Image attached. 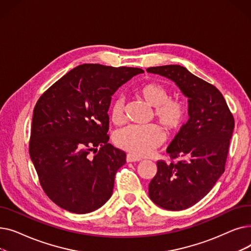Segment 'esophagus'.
Returning <instances> with one entry per match:
<instances>
[{
  "label": "esophagus",
  "instance_id": "1",
  "mask_svg": "<svg viewBox=\"0 0 251 251\" xmlns=\"http://www.w3.org/2000/svg\"><path fill=\"white\" fill-rule=\"evenodd\" d=\"M126 161H127V163H133V162H139V161H141V159L138 156H135L133 154L128 153L126 155Z\"/></svg>",
  "mask_w": 251,
  "mask_h": 251
}]
</instances>
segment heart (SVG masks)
Listing matches in <instances>:
<instances>
[{
  "label": "heart",
  "instance_id": "1",
  "mask_svg": "<svg viewBox=\"0 0 251 251\" xmlns=\"http://www.w3.org/2000/svg\"><path fill=\"white\" fill-rule=\"evenodd\" d=\"M142 100L154 108L153 114L159 123L171 133L179 131L186 123L188 109L185 101L170 98L168 88L156 81L142 84L137 89ZM111 120L120 125L125 120V99L118 98L112 103ZM115 144L133 155L144 156L159 148L165 141L162 129L155 125L127 126L119 130L114 136Z\"/></svg>",
  "mask_w": 251,
  "mask_h": 251
}]
</instances>
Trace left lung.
<instances>
[{
	"label": "left lung",
	"mask_w": 251,
	"mask_h": 251,
	"mask_svg": "<svg viewBox=\"0 0 251 251\" xmlns=\"http://www.w3.org/2000/svg\"><path fill=\"white\" fill-rule=\"evenodd\" d=\"M147 71L173 80L189 99V120L167 149L172 162L157 161L149 185L155 204L169 210L186 209L202 200L225 171L234 118L220 90L182 66ZM178 157L180 161L174 162Z\"/></svg>",
	"instance_id": "left-lung-1"
}]
</instances>
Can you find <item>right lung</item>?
<instances>
[{
	"mask_svg": "<svg viewBox=\"0 0 251 251\" xmlns=\"http://www.w3.org/2000/svg\"><path fill=\"white\" fill-rule=\"evenodd\" d=\"M139 68L83 64L38 99L29 154L49 199L74 214L100 207L113 193L126 153L110 139L108 110L114 92Z\"/></svg>",
	"mask_w": 251,
	"mask_h": 251,
	"instance_id": "right-lung-1",
	"label": "right lung"
}]
</instances>
